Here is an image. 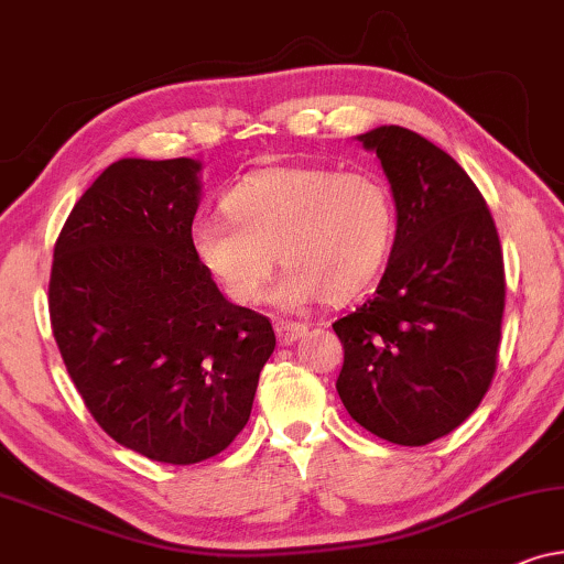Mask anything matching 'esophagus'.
Masks as SVG:
<instances>
[{
    "mask_svg": "<svg viewBox=\"0 0 564 564\" xmlns=\"http://www.w3.org/2000/svg\"><path fill=\"white\" fill-rule=\"evenodd\" d=\"M274 330H276V338H280V344L290 346V344H295L300 336L307 334V326H305V323H297V321H276Z\"/></svg>",
    "mask_w": 564,
    "mask_h": 564,
    "instance_id": "1",
    "label": "esophagus"
}]
</instances>
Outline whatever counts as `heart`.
Segmentation results:
<instances>
[{"mask_svg": "<svg viewBox=\"0 0 564 564\" xmlns=\"http://www.w3.org/2000/svg\"><path fill=\"white\" fill-rule=\"evenodd\" d=\"M228 218H199L192 251L236 305L257 303L272 269L282 307L326 295L346 303L377 280L395 238V199L382 176L326 166H272L223 199Z\"/></svg>", "mask_w": 564, "mask_h": 564, "instance_id": "obj_1", "label": "heart"}]
</instances>
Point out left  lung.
I'll use <instances>...</instances> for the list:
<instances>
[{"mask_svg": "<svg viewBox=\"0 0 564 564\" xmlns=\"http://www.w3.org/2000/svg\"><path fill=\"white\" fill-rule=\"evenodd\" d=\"M398 207L375 297L334 323L344 344L336 390L359 426L400 446L436 442L469 419L498 365L503 249L465 169L400 126L359 135Z\"/></svg>", "mask_w": 564, "mask_h": 564, "instance_id": "obj_1", "label": "left lung"}]
</instances>
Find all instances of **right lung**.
<instances>
[{
  "label": "right lung",
  "mask_w": 564,
  "mask_h": 564,
  "mask_svg": "<svg viewBox=\"0 0 564 564\" xmlns=\"http://www.w3.org/2000/svg\"><path fill=\"white\" fill-rule=\"evenodd\" d=\"M192 159H120L53 246L51 328L84 405L115 442L164 465L220 454L274 351L267 315L228 303L192 251Z\"/></svg>",
  "instance_id": "1"
}]
</instances>
